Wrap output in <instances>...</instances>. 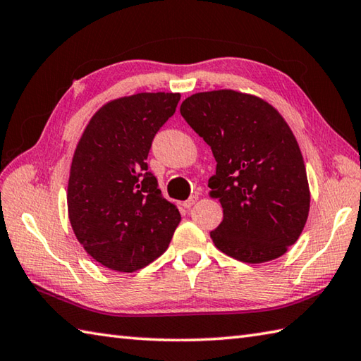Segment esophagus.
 <instances>
[{"label":"esophagus","instance_id":"34e87169","mask_svg":"<svg viewBox=\"0 0 361 361\" xmlns=\"http://www.w3.org/2000/svg\"><path fill=\"white\" fill-rule=\"evenodd\" d=\"M197 200H199V195H197V194L190 195L186 202H183V207H185L186 209H190L197 203Z\"/></svg>","mask_w":361,"mask_h":361}]
</instances>
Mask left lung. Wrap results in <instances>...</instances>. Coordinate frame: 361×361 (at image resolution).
I'll list each match as a JSON object with an SVG mask.
<instances>
[{"mask_svg":"<svg viewBox=\"0 0 361 361\" xmlns=\"http://www.w3.org/2000/svg\"><path fill=\"white\" fill-rule=\"evenodd\" d=\"M180 112L217 162L208 181L224 208L214 245L250 264L283 255L310 211L305 164L285 118L261 98L228 89L190 95Z\"/></svg>","mask_w":361,"mask_h":361,"instance_id":"8db88e82","label":"left lung"}]
</instances>
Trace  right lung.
<instances>
[{"label":"right lung","instance_id":"obj_1","mask_svg":"<svg viewBox=\"0 0 361 361\" xmlns=\"http://www.w3.org/2000/svg\"><path fill=\"white\" fill-rule=\"evenodd\" d=\"M180 94H136L106 103L90 118L72 159L68 219L98 263L134 272L167 250L180 211L167 202L147 157Z\"/></svg>","mask_w":361,"mask_h":361}]
</instances>
